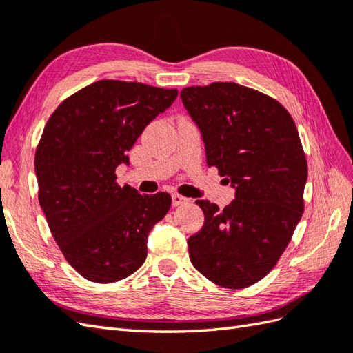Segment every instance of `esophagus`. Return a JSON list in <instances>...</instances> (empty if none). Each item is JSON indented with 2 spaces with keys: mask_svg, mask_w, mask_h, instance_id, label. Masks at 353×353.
<instances>
[{
  "mask_svg": "<svg viewBox=\"0 0 353 353\" xmlns=\"http://www.w3.org/2000/svg\"><path fill=\"white\" fill-rule=\"evenodd\" d=\"M188 201H190L188 199L183 197V196H179V194H172V196H171L172 206H182L185 203H188Z\"/></svg>",
  "mask_w": 353,
  "mask_h": 353,
  "instance_id": "1",
  "label": "esophagus"
}]
</instances>
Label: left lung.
<instances>
[{
  "instance_id": "obj_1",
  "label": "left lung",
  "mask_w": 353,
  "mask_h": 353,
  "mask_svg": "<svg viewBox=\"0 0 353 353\" xmlns=\"http://www.w3.org/2000/svg\"><path fill=\"white\" fill-rule=\"evenodd\" d=\"M181 99L206 163L235 190L223 211L196 201L205 223L188 238L191 262L220 287H250L276 265L302 219L308 165L297 127L279 101L232 81L185 88Z\"/></svg>"
}]
</instances>
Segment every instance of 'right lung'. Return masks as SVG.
<instances>
[{
    "label": "right lung",
    "mask_w": 353,
    "mask_h": 353,
    "mask_svg": "<svg viewBox=\"0 0 353 353\" xmlns=\"http://www.w3.org/2000/svg\"><path fill=\"white\" fill-rule=\"evenodd\" d=\"M177 89L100 80L61 103L36 148L39 205L66 261L97 283L144 264L147 239L171 206L168 192L142 196L115 182L118 165Z\"/></svg>",
    "instance_id": "obj_1"
}]
</instances>
